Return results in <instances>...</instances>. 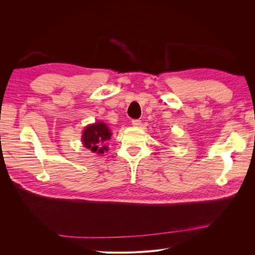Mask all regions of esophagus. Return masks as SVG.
<instances>
[{
	"mask_svg": "<svg viewBox=\"0 0 255 255\" xmlns=\"http://www.w3.org/2000/svg\"><path fill=\"white\" fill-rule=\"evenodd\" d=\"M140 125H141V121H140V120H138V119L132 120V126H134V127H139Z\"/></svg>",
	"mask_w": 255,
	"mask_h": 255,
	"instance_id": "1",
	"label": "esophagus"
}]
</instances>
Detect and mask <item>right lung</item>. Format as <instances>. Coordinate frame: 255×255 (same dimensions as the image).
<instances>
[{"label": "right lung", "mask_w": 255, "mask_h": 255, "mask_svg": "<svg viewBox=\"0 0 255 255\" xmlns=\"http://www.w3.org/2000/svg\"><path fill=\"white\" fill-rule=\"evenodd\" d=\"M112 132L110 128L104 122H96L85 128L82 141L85 148L97 154H103L107 151V146L104 145V141L111 139Z\"/></svg>", "instance_id": "right-lung-1"}]
</instances>
